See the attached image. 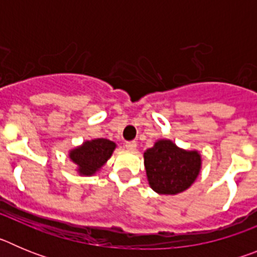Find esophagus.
Returning <instances> with one entry per match:
<instances>
[{"label":"esophagus","instance_id":"1","mask_svg":"<svg viewBox=\"0 0 257 257\" xmlns=\"http://www.w3.org/2000/svg\"><path fill=\"white\" fill-rule=\"evenodd\" d=\"M124 147H126L128 151H135V149H136V142H127L126 144H124Z\"/></svg>","mask_w":257,"mask_h":257}]
</instances>
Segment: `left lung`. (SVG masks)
<instances>
[{"label":"left lung","mask_w":257,"mask_h":257,"mask_svg":"<svg viewBox=\"0 0 257 257\" xmlns=\"http://www.w3.org/2000/svg\"><path fill=\"white\" fill-rule=\"evenodd\" d=\"M149 185L160 194H178L190 187L199 174L198 152L178 148L170 140H160L144 153Z\"/></svg>","instance_id":"1"}]
</instances>
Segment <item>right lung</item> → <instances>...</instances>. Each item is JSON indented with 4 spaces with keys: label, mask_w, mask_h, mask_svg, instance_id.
<instances>
[{
    "label": "right lung",
    "mask_w": 257,
    "mask_h": 257,
    "mask_svg": "<svg viewBox=\"0 0 257 257\" xmlns=\"http://www.w3.org/2000/svg\"><path fill=\"white\" fill-rule=\"evenodd\" d=\"M115 144L106 139H95L70 152V160L78 165L79 174L92 175L112 156Z\"/></svg>",
    "instance_id": "add662e5"
}]
</instances>
